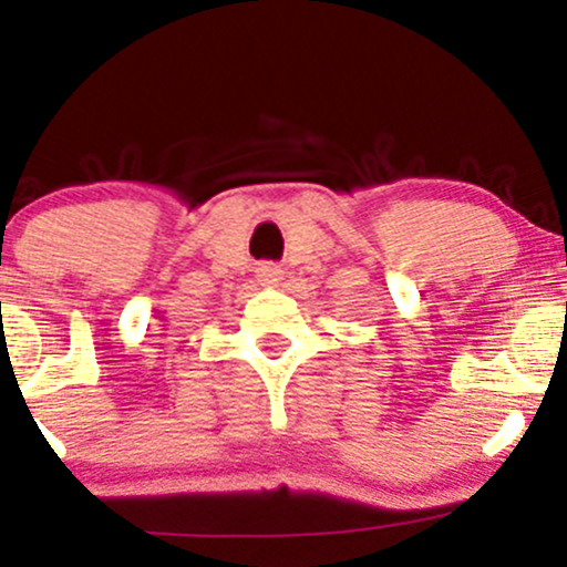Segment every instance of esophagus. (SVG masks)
I'll use <instances>...</instances> for the list:
<instances>
[{"instance_id":"esophagus-1","label":"esophagus","mask_w":567,"mask_h":567,"mask_svg":"<svg viewBox=\"0 0 567 567\" xmlns=\"http://www.w3.org/2000/svg\"><path fill=\"white\" fill-rule=\"evenodd\" d=\"M258 277H261V282H277V279L282 277V269L275 264H264L261 269H258Z\"/></svg>"}]
</instances>
